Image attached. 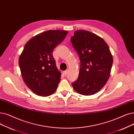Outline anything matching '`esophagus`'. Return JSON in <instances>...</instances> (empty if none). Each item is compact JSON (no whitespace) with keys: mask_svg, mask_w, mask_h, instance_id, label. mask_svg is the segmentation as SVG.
Returning a JSON list of instances; mask_svg holds the SVG:
<instances>
[{"mask_svg":"<svg viewBox=\"0 0 134 134\" xmlns=\"http://www.w3.org/2000/svg\"><path fill=\"white\" fill-rule=\"evenodd\" d=\"M68 70H66V71H65L63 72V74H64V75H65V76H66V75L68 74Z\"/></svg>","mask_w":134,"mask_h":134,"instance_id":"obj_1","label":"esophagus"}]
</instances>
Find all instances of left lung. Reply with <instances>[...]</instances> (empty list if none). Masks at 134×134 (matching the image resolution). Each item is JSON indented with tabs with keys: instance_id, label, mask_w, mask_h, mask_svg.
Returning a JSON list of instances; mask_svg holds the SVG:
<instances>
[{
	"instance_id": "obj_1",
	"label": "left lung",
	"mask_w": 134,
	"mask_h": 134,
	"mask_svg": "<svg viewBox=\"0 0 134 134\" xmlns=\"http://www.w3.org/2000/svg\"><path fill=\"white\" fill-rule=\"evenodd\" d=\"M71 42L80 61L79 76L73 88L81 95H94L109 77L113 57L109 46L102 38L85 30L75 31Z\"/></svg>"
}]
</instances>
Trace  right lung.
<instances>
[{"instance_id":"add662e5","label":"right lung","mask_w":134,"mask_h":134,"mask_svg":"<svg viewBox=\"0 0 134 134\" xmlns=\"http://www.w3.org/2000/svg\"><path fill=\"white\" fill-rule=\"evenodd\" d=\"M67 33L49 30L37 34L25 44L20 56L22 78L28 88L38 96H48L56 90L61 73L58 71L53 52Z\"/></svg>"}]
</instances>
